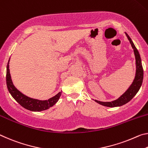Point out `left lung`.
<instances>
[{
	"label": "left lung",
	"mask_w": 148,
	"mask_h": 148,
	"mask_svg": "<svg viewBox=\"0 0 148 148\" xmlns=\"http://www.w3.org/2000/svg\"><path fill=\"white\" fill-rule=\"evenodd\" d=\"M125 34L126 35H127L128 39L130 41V43L133 48V50H134L136 59V67L135 78L134 79V81H133L131 85H130L129 88L127 89V90L126 91L122 96H121L119 98L117 99V100L112 101H106V102H105V101H100L94 100L96 102L98 103L99 104L102 105L103 106H106V107H119V106L125 105V104L129 102V101L131 100L132 99L134 98V96L137 94L143 82V78H144V70H143L142 61L141 58H140V54L129 35H128L127 33H125Z\"/></svg>",
	"instance_id": "8db88e82"
}]
</instances>
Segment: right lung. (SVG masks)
<instances>
[{
  "label": "right lung",
  "instance_id": "obj_1",
  "mask_svg": "<svg viewBox=\"0 0 148 148\" xmlns=\"http://www.w3.org/2000/svg\"><path fill=\"white\" fill-rule=\"evenodd\" d=\"M9 62L6 67V84L7 88L9 92L10 93L12 96L15 99V100L18 103L27 110L32 111H41L48 110L50 107H52L59 100L60 96L62 94V92H60L56 95L53 96L52 98L48 99V100H39L37 99H33L29 97L24 95L17 89L14 85L11 79L10 73L9 69Z\"/></svg>",
  "mask_w": 148,
  "mask_h": 148
}]
</instances>
